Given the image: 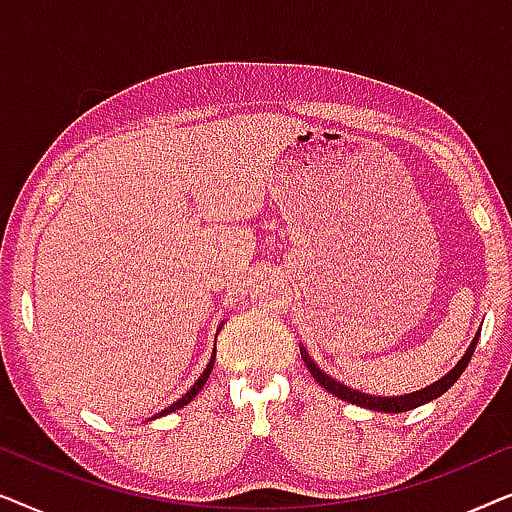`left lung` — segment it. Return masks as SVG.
Here are the masks:
<instances>
[{
    "label": "left lung",
    "mask_w": 512,
    "mask_h": 512,
    "mask_svg": "<svg viewBox=\"0 0 512 512\" xmlns=\"http://www.w3.org/2000/svg\"><path fill=\"white\" fill-rule=\"evenodd\" d=\"M478 338H480V333L475 335L471 347L466 349V354L461 356V361L450 370V373L440 377L438 382H433L431 387H424V389L412 391V394H403V396H370V394H363V391L349 389L347 384H342L338 380H333L331 375H326L324 370H321L317 363L312 361V356L305 352V347H300V356H303L305 366L312 373L314 380H317L326 391H331L333 396H338L340 401L361 405V408H368V410H375V412H408L412 408H419V405L433 401V398L443 396L445 391L459 380L461 373H464L466 366H468V361H471V356L475 352V345H478Z\"/></svg>",
    "instance_id": "left-lung-1"
}]
</instances>
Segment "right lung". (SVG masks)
<instances>
[{
	"instance_id": "1",
	"label": "right lung",
	"mask_w": 512,
	"mask_h": 512,
	"mask_svg": "<svg viewBox=\"0 0 512 512\" xmlns=\"http://www.w3.org/2000/svg\"><path fill=\"white\" fill-rule=\"evenodd\" d=\"M214 359H216V349H214L212 359H209V363H207L205 373H202V375L198 377V382H195V384H193V387H191V389H188V391H186V394H184V396H181L177 403L167 405V408H165L163 412H158V417H163V415H167V412H174V410L184 408V405H188V403H191V401H193V398L200 394V389H202V387H205V382H207V377H209V373H212V368H214Z\"/></svg>"
}]
</instances>
